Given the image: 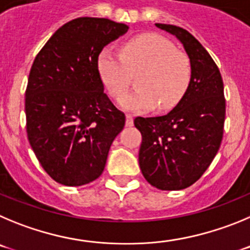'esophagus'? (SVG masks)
<instances>
[{
    "instance_id": "34e87169",
    "label": "esophagus",
    "mask_w": 250,
    "mask_h": 250,
    "mask_svg": "<svg viewBox=\"0 0 250 250\" xmlns=\"http://www.w3.org/2000/svg\"><path fill=\"white\" fill-rule=\"evenodd\" d=\"M125 125H127V127H132V125H133V117L130 116V114H127V116H125Z\"/></svg>"
}]
</instances>
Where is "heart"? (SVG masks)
Returning <instances> with one entry per match:
<instances>
[{
	"label": "heart",
	"instance_id": "b5f03b06",
	"mask_svg": "<svg viewBox=\"0 0 250 250\" xmlns=\"http://www.w3.org/2000/svg\"><path fill=\"white\" fill-rule=\"evenodd\" d=\"M98 76L113 98L128 88L130 73H137L138 88L120 100L123 109L146 112L158 104L170 109L183 98L192 78V64L187 53L158 33H143L125 42L122 53L105 47L96 61Z\"/></svg>",
	"mask_w": 250,
	"mask_h": 250
}]
</instances>
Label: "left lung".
<instances>
[{
  "label": "left lung",
  "mask_w": 250,
  "mask_h": 250,
  "mask_svg": "<svg viewBox=\"0 0 250 250\" xmlns=\"http://www.w3.org/2000/svg\"><path fill=\"white\" fill-rule=\"evenodd\" d=\"M156 26L182 42L192 64V78L169 113L134 120L142 134L139 167L153 187L179 190L201 178L219 149L226 120L224 86L219 68L197 38L173 24Z\"/></svg>",
  "instance_id": "8db88e82"
}]
</instances>
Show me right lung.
<instances>
[{"mask_svg":"<svg viewBox=\"0 0 250 250\" xmlns=\"http://www.w3.org/2000/svg\"><path fill=\"white\" fill-rule=\"evenodd\" d=\"M127 31L108 19L72 20L33 61L24 100L27 137L47 174L63 186L97 179L125 127V113L103 91L96 61Z\"/></svg>","mask_w":250,"mask_h":250,"instance_id":"1","label":"right lung"}]
</instances>
